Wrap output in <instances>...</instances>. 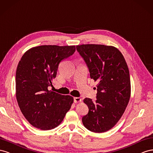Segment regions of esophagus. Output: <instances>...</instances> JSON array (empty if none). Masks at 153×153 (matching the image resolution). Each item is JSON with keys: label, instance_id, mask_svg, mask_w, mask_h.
<instances>
[{"label": "esophagus", "instance_id": "34e87169", "mask_svg": "<svg viewBox=\"0 0 153 153\" xmlns=\"http://www.w3.org/2000/svg\"><path fill=\"white\" fill-rule=\"evenodd\" d=\"M74 102H75L76 103L81 102V99L80 97H74Z\"/></svg>", "mask_w": 153, "mask_h": 153}]
</instances>
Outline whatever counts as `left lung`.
Returning <instances> with one entry per match:
<instances>
[{"label":"left lung","mask_w":153,"mask_h":153,"mask_svg":"<svg viewBox=\"0 0 153 153\" xmlns=\"http://www.w3.org/2000/svg\"><path fill=\"white\" fill-rule=\"evenodd\" d=\"M76 49L89 68L91 79L97 82V100H83L89 111L82 117V124L91 132H106L119 122L129 101L128 65L123 54L113 46L83 44Z\"/></svg>","instance_id":"1"}]
</instances>
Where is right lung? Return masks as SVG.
<instances>
[{"label":"right lung","mask_w":153,"mask_h":153,"mask_svg":"<svg viewBox=\"0 0 153 153\" xmlns=\"http://www.w3.org/2000/svg\"><path fill=\"white\" fill-rule=\"evenodd\" d=\"M75 45H41L22 56L16 72V97L22 114L34 127L50 130L58 126L74 98L48 90L61 62L72 55Z\"/></svg>","instance_id":"right-lung-1"}]
</instances>
